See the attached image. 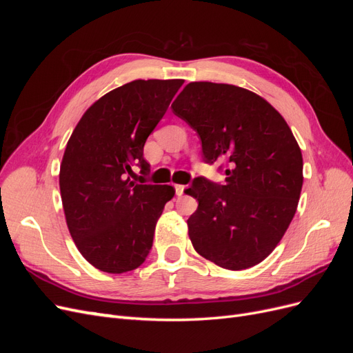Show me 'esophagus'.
I'll return each mask as SVG.
<instances>
[{"instance_id":"34e87169","label":"esophagus","mask_w":353,"mask_h":353,"mask_svg":"<svg viewBox=\"0 0 353 353\" xmlns=\"http://www.w3.org/2000/svg\"><path fill=\"white\" fill-rule=\"evenodd\" d=\"M174 187H175V193H176V196H183V194H184L185 185H183V184H175Z\"/></svg>"}]
</instances>
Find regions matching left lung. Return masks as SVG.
<instances>
[{"label": "left lung", "instance_id": "1", "mask_svg": "<svg viewBox=\"0 0 353 353\" xmlns=\"http://www.w3.org/2000/svg\"><path fill=\"white\" fill-rule=\"evenodd\" d=\"M197 132L206 163L222 162L225 184L199 176L187 190L199 201L187 221L203 258L225 270L258 265L294 216L303 159L293 132L272 105L236 85L191 82L172 103Z\"/></svg>", "mask_w": 353, "mask_h": 353}]
</instances>
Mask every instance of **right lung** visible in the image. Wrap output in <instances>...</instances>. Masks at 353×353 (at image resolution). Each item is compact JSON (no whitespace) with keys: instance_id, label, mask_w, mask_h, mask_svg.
<instances>
[{"instance_id":"right-lung-1","label":"right lung","mask_w":353,"mask_h":353,"mask_svg":"<svg viewBox=\"0 0 353 353\" xmlns=\"http://www.w3.org/2000/svg\"><path fill=\"white\" fill-rule=\"evenodd\" d=\"M183 83H125L95 101L69 138L60 166L68 228L83 258L103 272H128L145 261L156 222L175 194L174 187L138 184L131 175L132 166L150 172L145 140Z\"/></svg>"}]
</instances>
